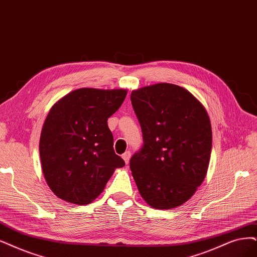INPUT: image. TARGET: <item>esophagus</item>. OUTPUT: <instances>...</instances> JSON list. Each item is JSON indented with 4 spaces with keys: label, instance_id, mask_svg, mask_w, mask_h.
<instances>
[{
    "label": "esophagus",
    "instance_id": "1",
    "mask_svg": "<svg viewBox=\"0 0 257 257\" xmlns=\"http://www.w3.org/2000/svg\"><path fill=\"white\" fill-rule=\"evenodd\" d=\"M130 156H131V154H130V151H126L125 154H123L122 156H121V158L123 159V161H125V163L126 164H128L129 163V160H130Z\"/></svg>",
    "mask_w": 257,
    "mask_h": 257
}]
</instances>
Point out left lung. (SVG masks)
Here are the masks:
<instances>
[{"label":"left lung","mask_w":257,"mask_h":257,"mask_svg":"<svg viewBox=\"0 0 257 257\" xmlns=\"http://www.w3.org/2000/svg\"><path fill=\"white\" fill-rule=\"evenodd\" d=\"M144 144L130 159L142 198L159 210L182 205L206 176L212 151L208 114L179 85L157 83L132 91Z\"/></svg>","instance_id":"obj_1"}]
</instances>
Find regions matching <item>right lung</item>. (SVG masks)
I'll use <instances>...</instances> for the list:
<instances>
[{"instance_id":"1","label":"right lung","mask_w":257,"mask_h":257,"mask_svg":"<svg viewBox=\"0 0 257 257\" xmlns=\"http://www.w3.org/2000/svg\"><path fill=\"white\" fill-rule=\"evenodd\" d=\"M127 90L82 88L57 101L43 123L39 151L52 192L74 204H89L102 193L115 168L125 166L114 153L108 118Z\"/></svg>"}]
</instances>
